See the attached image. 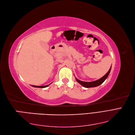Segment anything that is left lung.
I'll return each instance as SVG.
<instances>
[{
  "label": "left lung",
  "mask_w": 135,
  "mask_h": 135,
  "mask_svg": "<svg viewBox=\"0 0 135 135\" xmlns=\"http://www.w3.org/2000/svg\"><path fill=\"white\" fill-rule=\"evenodd\" d=\"M110 70H111V67L109 69V71L107 72V73L105 75H104V76L102 77V78H100L99 80H97L94 81H92V82H84V81H82L79 80L78 79H77V78H75V80H76V81L78 82L79 84H80L82 85V86H83L85 88H88L96 87V86H99V85H100L101 84H103L104 83V81L106 80L108 75H109V74L110 73Z\"/></svg>",
  "instance_id": "8db88e82"
}]
</instances>
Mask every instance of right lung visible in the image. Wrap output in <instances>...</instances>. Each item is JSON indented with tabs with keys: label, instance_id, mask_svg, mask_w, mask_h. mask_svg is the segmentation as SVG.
<instances>
[{
	"label": "right lung",
	"instance_id": "1",
	"mask_svg": "<svg viewBox=\"0 0 135 135\" xmlns=\"http://www.w3.org/2000/svg\"><path fill=\"white\" fill-rule=\"evenodd\" d=\"M50 85V84H49ZM49 85H45V86H35V85H32V86L33 87H35V88H46Z\"/></svg>",
	"mask_w": 135,
	"mask_h": 135
}]
</instances>
